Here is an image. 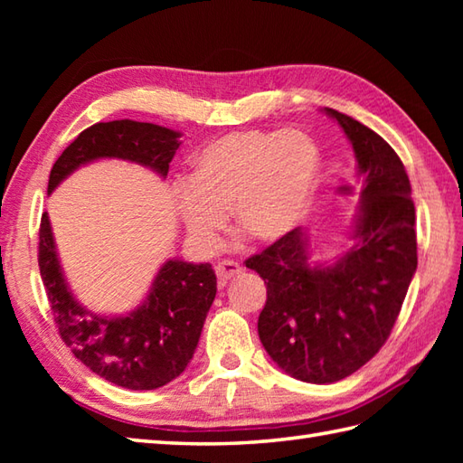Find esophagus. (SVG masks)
<instances>
[{
  "label": "esophagus",
  "instance_id": "1",
  "mask_svg": "<svg viewBox=\"0 0 463 463\" xmlns=\"http://www.w3.org/2000/svg\"><path fill=\"white\" fill-rule=\"evenodd\" d=\"M214 270H216V277H219L221 287H226V282H229L231 279L239 277V274L242 272V267L234 260H222V262L216 264Z\"/></svg>",
  "mask_w": 463,
  "mask_h": 463
}]
</instances>
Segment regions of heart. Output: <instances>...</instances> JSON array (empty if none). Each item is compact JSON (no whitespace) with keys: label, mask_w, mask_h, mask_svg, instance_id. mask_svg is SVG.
<instances>
[{"label":"heart","mask_w":463,"mask_h":463,"mask_svg":"<svg viewBox=\"0 0 463 463\" xmlns=\"http://www.w3.org/2000/svg\"><path fill=\"white\" fill-rule=\"evenodd\" d=\"M317 143L300 131H237L191 159L189 183L175 189V211L201 250H214L231 209L237 229L277 242L304 221L320 183Z\"/></svg>","instance_id":"1"}]
</instances>
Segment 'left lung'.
Returning a JSON list of instances; mask_svg holds the SVG:
<instances>
[{"label":"left lung","mask_w":463,"mask_h":463,"mask_svg":"<svg viewBox=\"0 0 463 463\" xmlns=\"http://www.w3.org/2000/svg\"><path fill=\"white\" fill-rule=\"evenodd\" d=\"M352 145L360 209L352 244L312 260L310 234L294 229L247 260L267 284L259 336L288 376L332 383L362 368L388 340L418 267L416 209L396 151L352 117L324 107Z\"/></svg>","instance_id":"left-lung-1"}]
</instances>
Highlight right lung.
Returning <instances> with one entry per match:
<instances>
[{
	"label": "right lung",
	"mask_w": 463,
	"mask_h": 463,
	"mask_svg": "<svg viewBox=\"0 0 463 463\" xmlns=\"http://www.w3.org/2000/svg\"><path fill=\"white\" fill-rule=\"evenodd\" d=\"M179 137V131L155 123H97L55 161L47 194L80 166L101 159L141 165L166 179ZM39 272L59 334L75 358L97 376L129 390H155L181 376L216 297V274L209 262L175 257L161 264L146 297L131 312L99 314L85 308L65 279L47 213L39 226Z\"/></svg>",
	"instance_id": "1"
}]
</instances>
